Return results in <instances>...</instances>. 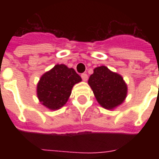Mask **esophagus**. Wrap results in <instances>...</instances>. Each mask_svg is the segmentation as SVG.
Listing matches in <instances>:
<instances>
[{
  "mask_svg": "<svg viewBox=\"0 0 159 159\" xmlns=\"http://www.w3.org/2000/svg\"><path fill=\"white\" fill-rule=\"evenodd\" d=\"M81 77H82V80H83L84 82H87V79H88V76H87V73H82V74L81 75Z\"/></svg>",
  "mask_w": 159,
  "mask_h": 159,
  "instance_id": "1",
  "label": "esophagus"
}]
</instances>
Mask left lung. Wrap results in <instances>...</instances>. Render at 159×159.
<instances>
[{
	"instance_id": "1",
	"label": "left lung",
	"mask_w": 159,
	"mask_h": 159,
	"mask_svg": "<svg viewBox=\"0 0 159 159\" xmlns=\"http://www.w3.org/2000/svg\"><path fill=\"white\" fill-rule=\"evenodd\" d=\"M88 84L96 99L102 107L112 110L121 105L127 96V85L123 77L111 72L106 66L96 67L90 76Z\"/></svg>"
}]
</instances>
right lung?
<instances>
[{"instance_id":"add662e5","label":"right lung","mask_w":159,"mask_h":159,"mask_svg":"<svg viewBox=\"0 0 159 159\" xmlns=\"http://www.w3.org/2000/svg\"><path fill=\"white\" fill-rule=\"evenodd\" d=\"M82 78L73 68L57 64L40 77L37 96L41 104L50 110H57L67 103L72 89Z\"/></svg>"}]
</instances>
